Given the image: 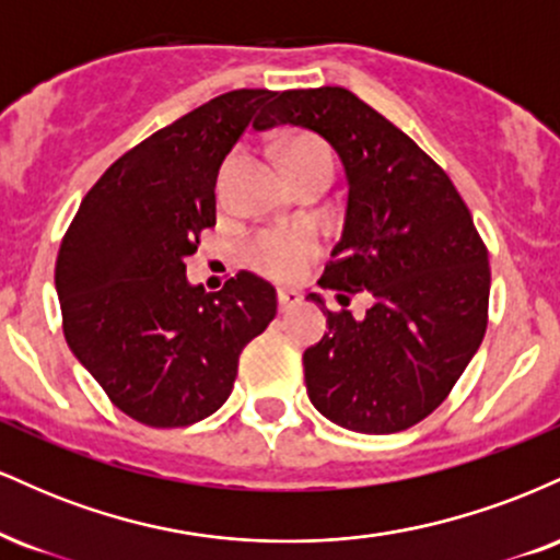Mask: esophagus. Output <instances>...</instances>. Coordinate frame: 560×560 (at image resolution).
<instances>
[{"instance_id":"obj_1","label":"esophagus","mask_w":560,"mask_h":560,"mask_svg":"<svg viewBox=\"0 0 560 560\" xmlns=\"http://www.w3.org/2000/svg\"><path fill=\"white\" fill-rule=\"evenodd\" d=\"M276 298H279L281 313H289L292 307L300 305V292H294V289H279V292H276Z\"/></svg>"}]
</instances>
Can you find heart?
I'll return each instance as SVG.
<instances>
[{
  "label": "heart",
  "instance_id": "1",
  "mask_svg": "<svg viewBox=\"0 0 560 560\" xmlns=\"http://www.w3.org/2000/svg\"><path fill=\"white\" fill-rule=\"evenodd\" d=\"M311 158H331L316 139H298L289 144L287 163ZM320 255V240L307 226L262 229L244 244V260L249 268L273 281H292Z\"/></svg>",
  "mask_w": 560,
  "mask_h": 560
}]
</instances>
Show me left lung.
<instances>
[{
    "mask_svg": "<svg viewBox=\"0 0 560 560\" xmlns=\"http://www.w3.org/2000/svg\"><path fill=\"white\" fill-rule=\"evenodd\" d=\"M279 124L316 131L345 165L342 240L318 284L339 305L374 300L363 318L324 311L329 331L302 355L307 397L350 432H402L440 408L485 339V242L447 173L347 89L276 94L258 128Z\"/></svg>",
    "mask_w": 560,
    "mask_h": 560,
    "instance_id": "1",
    "label": "left lung"
}]
</instances>
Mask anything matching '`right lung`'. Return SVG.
Listing matches in <instances>:
<instances>
[{"label": "right lung", "instance_id": "1", "mask_svg": "<svg viewBox=\"0 0 560 560\" xmlns=\"http://www.w3.org/2000/svg\"><path fill=\"white\" fill-rule=\"evenodd\" d=\"M276 92L236 89L147 137L102 173L55 266L68 347L115 408L155 429L208 419L240 355L276 316V289L240 271L221 292L186 281L215 226L221 163Z\"/></svg>", "mask_w": 560, "mask_h": 560}]
</instances>
